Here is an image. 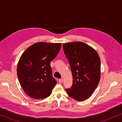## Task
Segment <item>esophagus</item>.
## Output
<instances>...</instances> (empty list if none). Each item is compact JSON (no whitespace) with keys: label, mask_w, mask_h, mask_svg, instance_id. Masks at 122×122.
Masks as SVG:
<instances>
[{"label":"esophagus","mask_w":122,"mask_h":122,"mask_svg":"<svg viewBox=\"0 0 122 122\" xmlns=\"http://www.w3.org/2000/svg\"><path fill=\"white\" fill-rule=\"evenodd\" d=\"M59 82L60 83H62L63 82V79L62 78H61V79H59Z\"/></svg>","instance_id":"1"}]
</instances>
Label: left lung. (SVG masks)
Instances as JSON below:
<instances>
[{"instance_id":"left-lung-1","label":"left lung","mask_w":122,"mask_h":122,"mask_svg":"<svg viewBox=\"0 0 122 122\" xmlns=\"http://www.w3.org/2000/svg\"><path fill=\"white\" fill-rule=\"evenodd\" d=\"M73 75V85L67 89L68 95L77 101L92 95L101 78V60L95 49L82 42L63 44Z\"/></svg>"}]
</instances>
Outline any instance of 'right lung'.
I'll use <instances>...</instances> for the list:
<instances>
[{
	"label": "right lung",
	"mask_w": 122,
	"mask_h": 122,
	"mask_svg": "<svg viewBox=\"0 0 122 122\" xmlns=\"http://www.w3.org/2000/svg\"><path fill=\"white\" fill-rule=\"evenodd\" d=\"M61 43H35L22 53L18 63L17 76L26 94L39 100L48 97L56 84L51 75V62L55 58Z\"/></svg>",
	"instance_id": "right-lung-1"
}]
</instances>
